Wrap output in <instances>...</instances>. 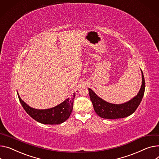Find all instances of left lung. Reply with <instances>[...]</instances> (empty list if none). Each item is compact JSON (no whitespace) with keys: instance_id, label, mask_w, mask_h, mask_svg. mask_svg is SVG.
<instances>
[{"instance_id":"8db88e82","label":"left lung","mask_w":159,"mask_h":159,"mask_svg":"<svg viewBox=\"0 0 159 159\" xmlns=\"http://www.w3.org/2000/svg\"><path fill=\"white\" fill-rule=\"evenodd\" d=\"M142 73V85L139 93L129 101L121 104L109 103L100 98L92 89L88 88L89 97L94 110L100 117L104 119H119L129 116L133 114L139 105L144 93L145 81Z\"/></svg>"}]
</instances>
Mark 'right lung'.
Listing matches in <instances>:
<instances>
[{
  "instance_id": "right-lung-1",
  "label": "right lung",
  "mask_w": 159,
  "mask_h": 159,
  "mask_svg": "<svg viewBox=\"0 0 159 159\" xmlns=\"http://www.w3.org/2000/svg\"><path fill=\"white\" fill-rule=\"evenodd\" d=\"M17 94L21 105L30 117L39 123L46 125H59L66 121L71 113L75 97V93H74L70 98L56 107L47 109H36L30 107L21 99L18 93Z\"/></svg>"
}]
</instances>
